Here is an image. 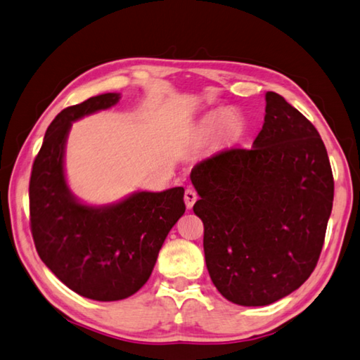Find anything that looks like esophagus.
I'll use <instances>...</instances> for the list:
<instances>
[{"mask_svg": "<svg viewBox=\"0 0 360 360\" xmlns=\"http://www.w3.org/2000/svg\"><path fill=\"white\" fill-rule=\"evenodd\" d=\"M198 200V193L194 191V189H186L185 191V203H186V208L191 210L193 205Z\"/></svg>", "mask_w": 360, "mask_h": 360, "instance_id": "34e87169", "label": "esophagus"}]
</instances>
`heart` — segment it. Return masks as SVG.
Segmentation results:
<instances>
[{
  "mask_svg": "<svg viewBox=\"0 0 360 360\" xmlns=\"http://www.w3.org/2000/svg\"><path fill=\"white\" fill-rule=\"evenodd\" d=\"M218 127L221 136L227 141H235L236 138H240L244 130V124L240 114L227 110H218L207 114L200 125L202 131L205 133L213 131Z\"/></svg>",
  "mask_w": 360,
  "mask_h": 360,
  "instance_id": "heart-1",
  "label": "heart"
}]
</instances>
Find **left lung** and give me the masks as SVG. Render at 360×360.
I'll return each mask as SVG.
<instances>
[{
	"mask_svg": "<svg viewBox=\"0 0 360 360\" xmlns=\"http://www.w3.org/2000/svg\"><path fill=\"white\" fill-rule=\"evenodd\" d=\"M252 148L191 171L210 277L230 302L268 306L300 288L320 259L334 177L320 133L276 92Z\"/></svg>",
	"mask_w": 360,
	"mask_h": 360,
	"instance_id": "1",
	"label": "left lung"
}]
</instances>
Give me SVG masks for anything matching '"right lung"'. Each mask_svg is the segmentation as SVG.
<instances>
[{
  "label": "right lung",
  "instance_id": "obj_1",
  "mask_svg": "<svg viewBox=\"0 0 360 360\" xmlns=\"http://www.w3.org/2000/svg\"><path fill=\"white\" fill-rule=\"evenodd\" d=\"M120 94L91 97L60 111L45 133L30 180L37 254L67 287L94 301L131 296L150 277L167 233L183 213L181 186L136 191L110 205H87L70 191L64 155L72 122L114 106Z\"/></svg>",
  "mask_w": 360,
  "mask_h": 360
}]
</instances>
